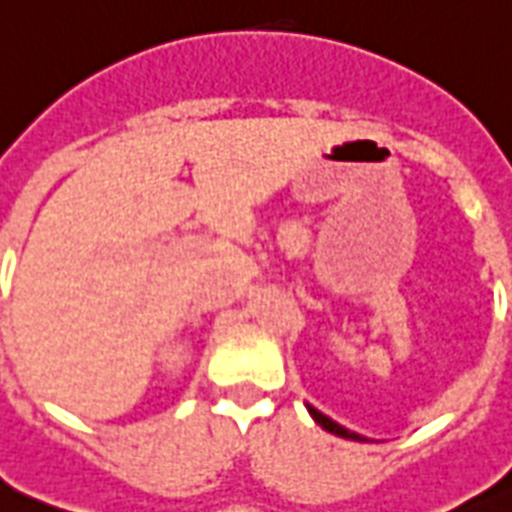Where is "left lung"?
<instances>
[{"mask_svg":"<svg viewBox=\"0 0 512 512\" xmlns=\"http://www.w3.org/2000/svg\"><path fill=\"white\" fill-rule=\"evenodd\" d=\"M305 406H308V412H311L313 420L319 422V425L324 430H329V433H335V436H340V438H348V441H366L364 436H358L356 430L342 428L340 422H335V420H332V417H327V414H324V412H319L316 406H311V404H305Z\"/></svg>","mask_w":512,"mask_h":512,"instance_id":"left-lung-1","label":"left lung"}]
</instances>
